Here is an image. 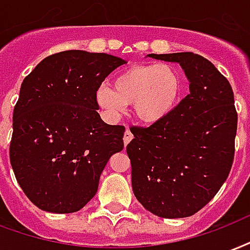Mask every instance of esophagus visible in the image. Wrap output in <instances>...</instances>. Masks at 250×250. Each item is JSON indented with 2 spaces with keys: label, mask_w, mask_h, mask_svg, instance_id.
<instances>
[{
  "label": "esophagus",
  "mask_w": 250,
  "mask_h": 250,
  "mask_svg": "<svg viewBox=\"0 0 250 250\" xmlns=\"http://www.w3.org/2000/svg\"><path fill=\"white\" fill-rule=\"evenodd\" d=\"M132 138H134V135L131 134V131L125 130V136H123V143H125V146H127V144L130 143L131 140H132Z\"/></svg>",
  "instance_id": "obj_1"
}]
</instances>
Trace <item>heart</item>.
Masks as SVG:
<instances>
[{"label": "heart", "instance_id": "heart-1", "mask_svg": "<svg viewBox=\"0 0 250 250\" xmlns=\"http://www.w3.org/2000/svg\"><path fill=\"white\" fill-rule=\"evenodd\" d=\"M180 71L169 63L138 64L120 71L114 88L102 84L97 103L111 118H118L132 104L134 115L143 123H156L175 110L182 95Z\"/></svg>", "mask_w": 250, "mask_h": 250}]
</instances>
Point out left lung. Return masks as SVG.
I'll return each mask as SVG.
<instances>
[{"label":"left lung","instance_id":"obj_1","mask_svg":"<svg viewBox=\"0 0 250 250\" xmlns=\"http://www.w3.org/2000/svg\"><path fill=\"white\" fill-rule=\"evenodd\" d=\"M148 57L180 63L189 79V94L160 122L130 127L134 139L127 144V155L132 191L159 217H188L213 199L233 164V90L213 63L199 54Z\"/></svg>","mask_w":250,"mask_h":250}]
</instances>
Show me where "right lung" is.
Masks as SVG:
<instances>
[{
    "mask_svg": "<svg viewBox=\"0 0 250 250\" xmlns=\"http://www.w3.org/2000/svg\"><path fill=\"white\" fill-rule=\"evenodd\" d=\"M125 63L104 53L66 50L46 57L23 79L9 155L17 182L40 209H82L108 159L125 147V127L107 125L97 111V90Z\"/></svg>",
    "mask_w": 250,
    "mask_h": 250,
    "instance_id": "right-lung-1",
    "label": "right lung"
}]
</instances>
